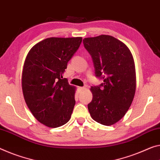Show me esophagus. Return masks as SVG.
<instances>
[{"mask_svg": "<svg viewBox=\"0 0 160 160\" xmlns=\"http://www.w3.org/2000/svg\"><path fill=\"white\" fill-rule=\"evenodd\" d=\"M85 88H86L85 87H78V91H79L80 92H82V91H83V90L85 89Z\"/></svg>", "mask_w": 160, "mask_h": 160, "instance_id": "obj_1", "label": "esophagus"}]
</instances>
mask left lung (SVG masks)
I'll return each mask as SVG.
<instances>
[{
	"label": "left lung",
	"instance_id": "1",
	"mask_svg": "<svg viewBox=\"0 0 160 160\" xmlns=\"http://www.w3.org/2000/svg\"><path fill=\"white\" fill-rule=\"evenodd\" d=\"M83 45L92 56L95 74L104 82L92 87L93 98L88 109L93 119L110 126L128 111L136 91V72L129 48L109 35L85 38Z\"/></svg>",
	"mask_w": 160,
	"mask_h": 160
}]
</instances>
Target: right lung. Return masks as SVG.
Segmentation results:
<instances>
[{"mask_svg":"<svg viewBox=\"0 0 160 160\" xmlns=\"http://www.w3.org/2000/svg\"><path fill=\"white\" fill-rule=\"evenodd\" d=\"M82 37H51L31 48L24 62L22 90L33 117L51 128L71 119L75 105V90L62 74L77 52Z\"/></svg>","mask_w":160,"mask_h":160,"instance_id":"add662e5","label":"right lung"}]
</instances>
